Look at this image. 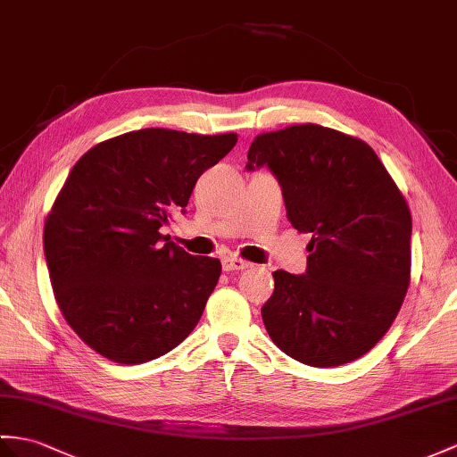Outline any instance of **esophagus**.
<instances>
[{
  "label": "esophagus",
  "mask_w": 457,
  "mask_h": 457,
  "mask_svg": "<svg viewBox=\"0 0 457 457\" xmlns=\"http://www.w3.org/2000/svg\"><path fill=\"white\" fill-rule=\"evenodd\" d=\"M250 267V263L242 258H237V255H227V258H222V270L225 271H240V270H246Z\"/></svg>",
  "instance_id": "34e87169"
}]
</instances>
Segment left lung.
<instances>
[{
  "label": "left lung",
  "instance_id": "obj_1",
  "mask_svg": "<svg viewBox=\"0 0 457 457\" xmlns=\"http://www.w3.org/2000/svg\"><path fill=\"white\" fill-rule=\"evenodd\" d=\"M277 176L287 217L312 232L304 275L273 271L263 326L288 357L339 366L392 328L411 283V211L370 145L337 129L296 124L260 133L246 169Z\"/></svg>",
  "mask_w": 457,
  "mask_h": 457
}]
</instances>
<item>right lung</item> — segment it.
I'll return each instance as SVG.
<instances>
[{"mask_svg":"<svg viewBox=\"0 0 457 457\" xmlns=\"http://www.w3.org/2000/svg\"><path fill=\"white\" fill-rule=\"evenodd\" d=\"M237 141V133L147 128L75 162L44 222V253L62 316L88 349L141 364L197 326L220 262L162 244L159 228Z\"/></svg>","mask_w":457,"mask_h":457,"instance_id":"1","label":"right lung"}]
</instances>
